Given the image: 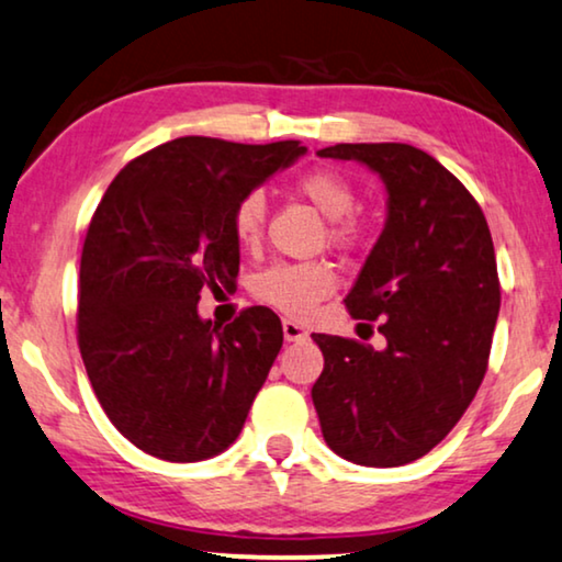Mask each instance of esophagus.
Wrapping results in <instances>:
<instances>
[{
	"mask_svg": "<svg viewBox=\"0 0 562 562\" xmlns=\"http://www.w3.org/2000/svg\"><path fill=\"white\" fill-rule=\"evenodd\" d=\"M282 334H284V341H305L307 338V330L290 318L282 321Z\"/></svg>",
	"mask_w": 562,
	"mask_h": 562,
	"instance_id": "1",
	"label": "esophagus"
}]
</instances>
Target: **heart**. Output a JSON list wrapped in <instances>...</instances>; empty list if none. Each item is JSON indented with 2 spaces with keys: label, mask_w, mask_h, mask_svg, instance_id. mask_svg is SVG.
<instances>
[{
  "label": "heart",
  "mask_w": 562,
  "mask_h": 562,
  "mask_svg": "<svg viewBox=\"0 0 562 562\" xmlns=\"http://www.w3.org/2000/svg\"><path fill=\"white\" fill-rule=\"evenodd\" d=\"M295 191L328 216V236L338 247H357L367 226L353 211L359 195L344 172L311 168L295 180ZM267 224V199L262 191H247L234 203L232 232L241 247H257ZM336 288L334 267L323 259L313 262H278L259 272L255 295L288 315H303Z\"/></svg>",
  "instance_id": "heart-1"
}]
</instances>
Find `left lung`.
I'll use <instances>...</instances> for the list:
<instances>
[{"mask_svg":"<svg viewBox=\"0 0 562 562\" xmlns=\"http://www.w3.org/2000/svg\"><path fill=\"white\" fill-rule=\"evenodd\" d=\"M318 155L369 165L390 193L384 232L344 300L351 318L382 321L386 346L313 334L323 438L359 465L413 463L456 428L484 382L502 303L492 232L469 188L413 145Z\"/></svg>","mask_w":562,"mask_h":562,"instance_id":"8db88e82","label":"left lung"}]
</instances>
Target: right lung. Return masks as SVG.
<instances>
[{
  "label": "right lung",
  "mask_w": 562,
  "mask_h": 562,
  "mask_svg": "<svg viewBox=\"0 0 562 562\" xmlns=\"http://www.w3.org/2000/svg\"><path fill=\"white\" fill-rule=\"evenodd\" d=\"M305 153L297 139L180 137L134 157L93 211L78 272V349L99 405L145 453L193 463L244 428L282 346L270 307L201 321V290L239 274L234 203Z\"/></svg>",
  "instance_id": "1"
}]
</instances>
